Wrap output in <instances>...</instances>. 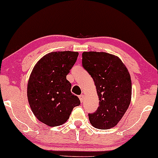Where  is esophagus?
<instances>
[{
  "label": "esophagus",
  "mask_w": 158,
  "mask_h": 158,
  "mask_svg": "<svg viewBox=\"0 0 158 158\" xmlns=\"http://www.w3.org/2000/svg\"><path fill=\"white\" fill-rule=\"evenodd\" d=\"M79 98H80V101H81V102H83V101H84V95H79Z\"/></svg>",
  "instance_id": "34e87169"
}]
</instances>
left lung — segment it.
Instances as JSON below:
<instances>
[{"mask_svg":"<svg viewBox=\"0 0 158 158\" xmlns=\"http://www.w3.org/2000/svg\"><path fill=\"white\" fill-rule=\"evenodd\" d=\"M83 67L93 77L99 99L97 110L89 114L93 127L112 128L122 119L131 100V79L117 56L106 52L82 54Z\"/></svg>","mask_w":158,"mask_h":158,"instance_id":"1","label":"left lung"}]
</instances>
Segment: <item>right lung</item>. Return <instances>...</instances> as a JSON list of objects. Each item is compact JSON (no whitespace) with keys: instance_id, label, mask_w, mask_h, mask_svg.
Wrapping results in <instances>:
<instances>
[{"instance_id":"1","label":"right lung","mask_w":158,"mask_h":158,"mask_svg":"<svg viewBox=\"0 0 158 158\" xmlns=\"http://www.w3.org/2000/svg\"><path fill=\"white\" fill-rule=\"evenodd\" d=\"M77 56L78 52L69 51L49 53L37 62L30 75L27 90L30 107L41 122L50 127L64 124L81 104L66 79Z\"/></svg>"}]
</instances>
